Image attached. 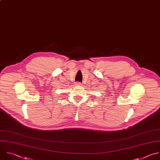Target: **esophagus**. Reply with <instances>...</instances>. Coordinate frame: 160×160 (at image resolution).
<instances>
[{
  "instance_id": "34e87169",
  "label": "esophagus",
  "mask_w": 160,
  "mask_h": 160,
  "mask_svg": "<svg viewBox=\"0 0 160 160\" xmlns=\"http://www.w3.org/2000/svg\"><path fill=\"white\" fill-rule=\"evenodd\" d=\"M75 85H82V83L78 82H77V83H75Z\"/></svg>"
}]
</instances>
